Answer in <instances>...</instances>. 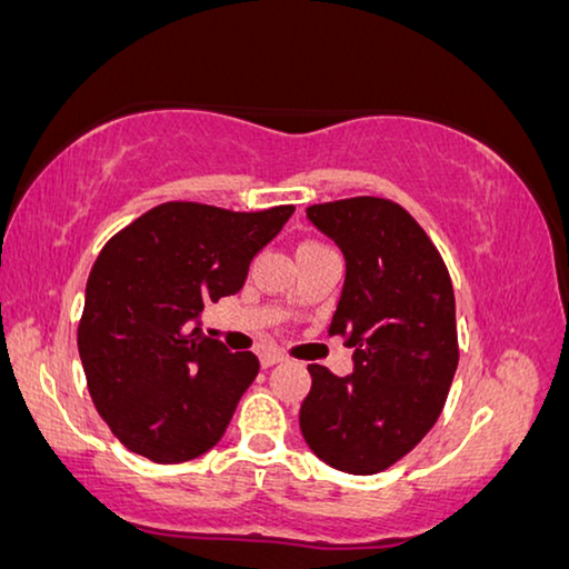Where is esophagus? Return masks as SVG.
I'll return each mask as SVG.
<instances>
[{"instance_id": "esophagus-1", "label": "esophagus", "mask_w": 569, "mask_h": 569, "mask_svg": "<svg viewBox=\"0 0 569 569\" xmlns=\"http://www.w3.org/2000/svg\"><path fill=\"white\" fill-rule=\"evenodd\" d=\"M286 358L283 355H278V352H262L260 355V366L262 368H273V366H278V362H283Z\"/></svg>"}]
</instances>
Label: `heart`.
<instances>
[{"mask_svg": "<svg viewBox=\"0 0 569 569\" xmlns=\"http://www.w3.org/2000/svg\"><path fill=\"white\" fill-rule=\"evenodd\" d=\"M313 244H317V242H307V244H301V248H313Z\"/></svg>", "mask_w": 569, "mask_h": 569, "instance_id": "obj_1", "label": "heart"}]
</instances>
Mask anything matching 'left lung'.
<instances>
[{
  "label": "left lung",
  "mask_w": 569,
  "mask_h": 569,
  "mask_svg": "<svg viewBox=\"0 0 569 569\" xmlns=\"http://www.w3.org/2000/svg\"><path fill=\"white\" fill-rule=\"evenodd\" d=\"M345 256V286L329 335L352 347L339 378L309 366L299 411L311 452L350 475L401 460L435 427L457 370L455 291L435 242L396 201L355 197L307 209Z\"/></svg>",
  "instance_id": "8db88e82"
}]
</instances>
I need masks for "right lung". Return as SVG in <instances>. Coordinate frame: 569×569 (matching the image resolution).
Segmentation results:
<instances>
[{
    "label": "right lung",
    "instance_id": "1",
    "mask_svg": "<svg viewBox=\"0 0 569 569\" xmlns=\"http://www.w3.org/2000/svg\"><path fill=\"white\" fill-rule=\"evenodd\" d=\"M293 207L230 211L168 201L104 244L87 281L79 355L99 417L134 455L189 462L222 439L260 362L201 332L242 288Z\"/></svg>",
    "mask_w": 569,
    "mask_h": 569
}]
</instances>
